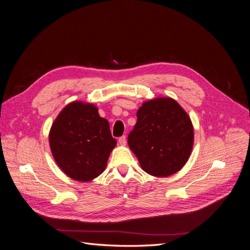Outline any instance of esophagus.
I'll return each instance as SVG.
<instances>
[{"instance_id": "1", "label": "esophagus", "mask_w": 250, "mask_h": 250, "mask_svg": "<svg viewBox=\"0 0 250 250\" xmlns=\"http://www.w3.org/2000/svg\"><path fill=\"white\" fill-rule=\"evenodd\" d=\"M126 142H127V140H126V137H125V135H123V137L119 138V143H120V145L125 146V145H126Z\"/></svg>"}]
</instances>
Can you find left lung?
<instances>
[{
    "mask_svg": "<svg viewBox=\"0 0 250 250\" xmlns=\"http://www.w3.org/2000/svg\"><path fill=\"white\" fill-rule=\"evenodd\" d=\"M128 145L142 169L157 177L170 176L184 167L194 142L191 119L171 98L144 102Z\"/></svg>",
    "mask_w": 250,
    "mask_h": 250,
    "instance_id": "8db88e82",
    "label": "left lung"
}]
</instances>
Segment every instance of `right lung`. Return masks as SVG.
<instances>
[{
	"label": "right lung",
	"mask_w": 250,
	"mask_h": 250,
	"mask_svg": "<svg viewBox=\"0 0 250 250\" xmlns=\"http://www.w3.org/2000/svg\"><path fill=\"white\" fill-rule=\"evenodd\" d=\"M53 157L67 176L90 181L105 170L117 141L94 104L72 102L60 111L49 134Z\"/></svg>",
	"instance_id": "1"
}]
</instances>
